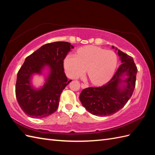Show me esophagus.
<instances>
[{"label": "esophagus", "mask_w": 155, "mask_h": 155, "mask_svg": "<svg viewBox=\"0 0 155 155\" xmlns=\"http://www.w3.org/2000/svg\"><path fill=\"white\" fill-rule=\"evenodd\" d=\"M81 86L82 88H86L88 87V85L86 84H84V83H81Z\"/></svg>", "instance_id": "obj_1"}]
</instances>
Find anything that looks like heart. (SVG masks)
<instances>
[{
  "mask_svg": "<svg viewBox=\"0 0 155 155\" xmlns=\"http://www.w3.org/2000/svg\"><path fill=\"white\" fill-rule=\"evenodd\" d=\"M117 63V56L113 51L89 46L79 50L77 56L67 55L64 66L66 74L70 78L81 76L87 69L88 77L92 83L101 84L111 78Z\"/></svg>",
  "mask_w": 155,
  "mask_h": 155,
  "instance_id": "heart-1",
  "label": "heart"
}]
</instances>
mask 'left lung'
<instances>
[{"label": "left lung", "instance_id": "1", "mask_svg": "<svg viewBox=\"0 0 155 155\" xmlns=\"http://www.w3.org/2000/svg\"><path fill=\"white\" fill-rule=\"evenodd\" d=\"M114 48V46H112ZM117 50V48H116ZM121 63L113 77L101 87H90L83 89L80 99L84 107L91 114L108 116L119 111L129 101L135 87L137 68L133 58L118 50ZM126 74L128 78L123 81ZM121 83L126 85L120 86Z\"/></svg>", "mask_w": 155, "mask_h": 155}]
</instances>
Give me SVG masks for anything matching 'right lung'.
Here are the masks:
<instances>
[{"label":"right lung","mask_w":155,"mask_h":155,"mask_svg":"<svg viewBox=\"0 0 155 155\" xmlns=\"http://www.w3.org/2000/svg\"><path fill=\"white\" fill-rule=\"evenodd\" d=\"M74 46L70 42H55L40 47L26 58L17 74L16 97L22 111L32 118H44L52 114L59 105L61 92L71 80H68L64 60ZM50 68L44 86L34 89L30 80L34 73H41L43 68Z\"/></svg>","instance_id":"1"}]
</instances>
